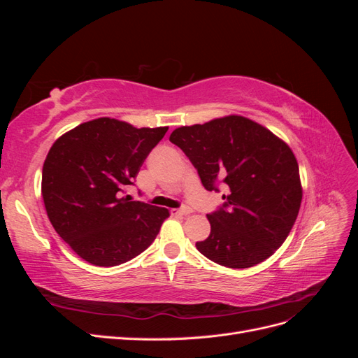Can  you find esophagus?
I'll return each mask as SVG.
<instances>
[{
  "label": "esophagus",
  "mask_w": 358,
  "mask_h": 358,
  "mask_svg": "<svg viewBox=\"0 0 358 358\" xmlns=\"http://www.w3.org/2000/svg\"><path fill=\"white\" fill-rule=\"evenodd\" d=\"M171 213L175 215H180V216H187V215H191L192 213V209L191 208H180V209H173Z\"/></svg>",
  "instance_id": "obj_1"
}]
</instances>
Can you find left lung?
<instances>
[{
    "instance_id": "left-lung-1",
    "label": "left lung",
    "mask_w": 358,
    "mask_h": 358,
    "mask_svg": "<svg viewBox=\"0 0 358 358\" xmlns=\"http://www.w3.org/2000/svg\"><path fill=\"white\" fill-rule=\"evenodd\" d=\"M197 169L203 187L218 191L221 208L208 215L210 234L197 242L213 263L230 268L259 264L285 242L294 225L301 183L291 148L270 129L239 115L179 127L170 134Z\"/></svg>"
}]
</instances>
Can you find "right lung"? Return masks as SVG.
I'll return each mask as SVG.
<instances>
[{
  "label": "right lung",
  "mask_w": 358,
  "mask_h": 358,
  "mask_svg": "<svg viewBox=\"0 0 358 358\" xmlns=\"http://www.w3.org/2000/svg\"><path fill=\"white\" fill-rule=\"evenodd\" d=\"M167 129L99 117L52 145L43 164V201L53 229L85 262L122 264L155 241L169 210L122 194Z\"/></svg>",
  "instance_id": "1"
}]
</instances>
